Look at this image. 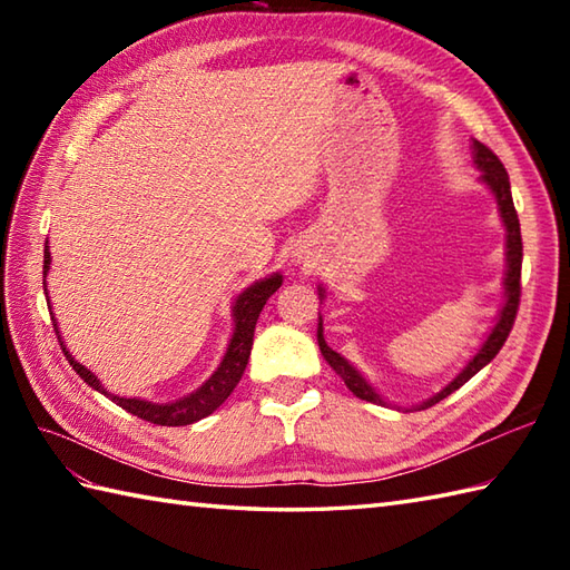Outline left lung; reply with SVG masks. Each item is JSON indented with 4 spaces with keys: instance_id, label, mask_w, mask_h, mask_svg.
<instances>
[{
    "instance_id": "1",
    "label": "left lung",
    "mask_w": 570,
    "mask_h": 570,
    "mask_svg": "<svg viewBox=\"0 0 570 570\" xmlns=\"http://www.w3.org/2000/svg\"><path fill=\"white\" fill-rule=\"evenodd\" d=\"M472 161H475V166L480 168V180L485 184L492 196L498 198V210H500V217L502 223L507 227V274H504V306L500 311L498 316V323H494V328L490 331L488 341L482 343V347L475 353V357H472L468 365L460 370L458 377L443 386V390L439 394H433L431 399H426V402L419 404L416 409H429L433 404H439L441 399H445L448 394H453L455 390H460L470 377H475V374L488 365V362L500 353L507 335H510L512 325H514V318H517V311H519V296H522V284H519V278H522V233H519V217H517V210H514V200H512V188H510V176H507L502 161L498 159V154H494L492 149H488L485 144H480L478 139L472 141ZM318 296L323 298V288L318 286ZM318 347L321 353L325 357V362L341 374L343 382L347 384V390L353 392L355 396L365 399V402H372V404H380V406H386L384 399L372 390V384L362 377V374L350 365V362L337 355L333 347H328V343H325L323 337V323H318Z\"/></svg>"
}]
</instances>
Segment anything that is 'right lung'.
I'll use <instances>...</instances> for the list:
<instances>
[{
    "label": "right lung",
    "instance_id": "obj_1",
    "mask_svg": "<svg viewBox=\"0 0 570 570\" xmlns=\"http://www.w3.org/2000/svg\"><path fill=\"white\" fill-rule=\"evenodd\" d=\"M48 266H51V252H48V242H46L43 276L48 274ZM278 286H282V274H272L266 278H259V282H254L235 298V306H233L235 333H233V337H229V345L225 350L223 362L210 374V380H205L196 392H190L188 396H180L171 404H154V402H147V399H127V396H115L107 392L100 384V380L68 353L63 341H60V335H58L56 318H51V321H53V331L58 335L60 347H63V353H66V360L70 362L72 370L80 374V380L88 382L92 390H98L100 394L110 396L117 406H122L125 411H129V414H135L144 421L156 423V426H188V423H193V421L210 416L213 411L220 406L229 394H233V390L242 380V374H245V367L249 362L254 325H257V318L266 304V298H269ZM43 292H46V278H43Z\"/></svg>",
    "mask_w": 570,
    "mask_h": 570
}]
</instances>
